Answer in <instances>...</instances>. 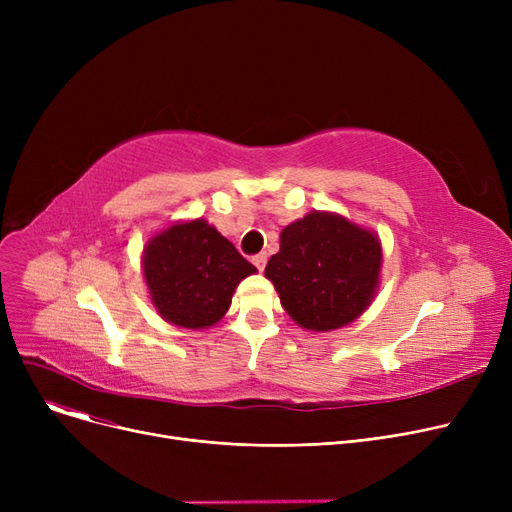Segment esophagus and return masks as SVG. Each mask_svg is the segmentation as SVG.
Segmentation results:
<instances>
[{
	"label": "esophagus",
	"instance_id": "34e87169",
	"mask_svg": "<svg viewBox=\"0 0 512 512\" xmlns=\"http://www.w3.org/2000/svg\"><path fill=\"white\" fill-rule=\"evenodd\" d=\"M251 261L255 263L257 270L261 272L263 267H265V263H267V255H265V253H257V255H253V257H251Z\"/></svg>",
	"mask_w": 512,
	"mask_h": 512
}]
</instances>
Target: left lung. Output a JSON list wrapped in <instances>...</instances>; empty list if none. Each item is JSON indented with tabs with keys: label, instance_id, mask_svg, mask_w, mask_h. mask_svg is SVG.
Returning <instances> with one entry per match:
<instances>
[{
	"label": "left lung",
	"instance_id": "8db88e82",
	"mask_svg": "<svg viewBox=\"0 0 512 512\" xmlns=\"http://www.w3.org/2000/svg\"><path fill=\"white\" fill-rule=\"evenodd\" d=\"M380 270L382 245L371 230L338 213L311 211L282 230L265 278L301 328L332 332L353 324L371 305Z\"/></svg>",
	"mask_w": 512,
	"mask_h": 512
}]
</instances>
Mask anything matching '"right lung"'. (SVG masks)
<instances>
[{"mask_svg": "<svg viewBox=\"0 0 512 512\" xmlns=\"http://www.w3.org/2000/svg\"><path fill=\"white\" fill-rule=\"evenodd\" d=\"M257 267L205 220L176 222L143 249L151 303L168 324L203 330L226 315L240 280Z\"/></svg>", "mask_w": 512, "mask_h": 512, "instance_id": "obj_1", "label": "right lung"}]
</instances>
